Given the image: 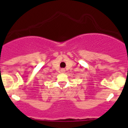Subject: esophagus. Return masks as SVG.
<instances>
[{
    "mask_svg": "<svg viewBox=\"0 0 128 128\" xmlns=\"http://www.w3.org/2000/svg\"><path fill=\"white\" fill-rule=\"evenodd\" d=\"M61 72H64V69H62V70H61Z\"/></svg>",
    "mask_w": 128,
    "mask_h": 128,
    "instance_id": "esophagus-1",
    "label": "esophagus"
}]
</instances>
